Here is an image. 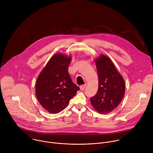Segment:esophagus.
Listing matches in <instances>:
<instances>
[{
    "instance_id": "1",
    "label": "esophagus",
    "mask_w": 153,
    "mask_h": 153,
    "mask_svg": "<svg viewBox=\"0 0 153 153\" xmlns=\"http://www.w3.org/2000/svg\"><path fill=\"white\" fill-rule=\"evenodd\" d=\"M86 88V85H82L80 86V90H84Z\"/></svg>"
}]
</instances>
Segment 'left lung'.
Here are the masks:
<instances>
[{
	"label": "left lung",
	"mask_w": 153,
	"mask_h": 153,
	"mask_svg": "<svg viewBox=\"0 0 153 153\" xmlns=\"http://www.w3.org/2000/svg\"><path fill=\"white\" fill-rule=\"evenodd\" d=\"M99 86L96 94L90 98L95 110L100 114L111 112L120 104L125 91V83L111 60L103 54L95 59Z\"/></svg>",
	"instance_id": "1"
}]
</instances>
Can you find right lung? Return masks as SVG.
<instances>
[{"instance_id": "1", "label": "right lung", "mask_w": 153, "mask_h": 153, "mask_svg": "<svg viewBox=\"0 0 153 153\" xmlns=\"http://www.w3.org/2000/svg\"><path fill=\"white\" fill-rule=\"evenodd\" d=\"M71 61V56L56 54L37 79L35 90L37 99L50 113L57 114L63 111L79 90L68 73Z\"/></svg>"}]
</instances>
